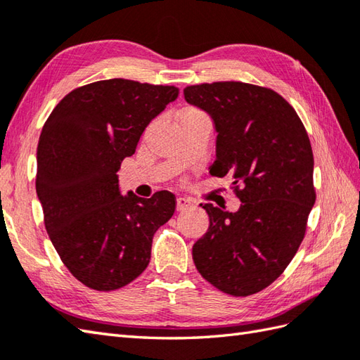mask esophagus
Wrapping results in <instances>:
<instances>
[{
    "mask_svg": "<svg viewBox=\"0 0 360 360\" xmlns=\"http://www.w3.org/2000/svg\"><path fill=\"white\" fill-rule=\"evenodd\" d=\"M190 205H192V201L187 200V198H178V200H176V210L178 212L188 209Z\"/></svg>",
    "mask_w": 360,
    "mask_h": 360,
    "instance_id": "1",
    "label": "esophagus"
}]
</instances>
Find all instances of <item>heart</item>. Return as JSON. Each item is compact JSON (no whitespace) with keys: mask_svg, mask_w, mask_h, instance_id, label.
Instances as JSON below:
<instances>
[{"mask_svg":"<svg viewBox=\"0 0 360 360\" xmlns=\"http://www.w3.org/2000/svg\"><path fill=\"white\" fill-rule=\"evenodd\" d=\"M196 114H201V111L196 110V108H184V110L179 111L178 119H181V117H188V116H196Z\"/></svg>","mask_w":360,"mask_h":360,"instance_id":"obj_1","label":"heart"}]
</instances>
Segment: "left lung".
<instances>
[{
	"label": "left lung",
	"mask_w": 360,
	"mask_h": 360,
	"mask_svg": "<svg viewBox=\"0 0 360 360\" xmlns=\"http://www.w3.org/2000/svg\"><path fill=\"white\" fill-rule=\"evenodd\" d=\"M217 128L210 174L232 176L238 212L201 204L209 231L193 244L196 269L210 285L248 297L277 280L307 233L316 202L314 156L295 110L271 88L213 82L184 89Z\"/></svg>",
	"instance_id": "left-lung-1"
}]
</instances>
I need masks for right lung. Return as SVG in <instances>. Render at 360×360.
<instances>
[{
    "mask_svg": "<svg viewBox=\"0 0 360 360\" xmlns=\"http://www.w3.org/2000/svg\"><path fill=\"white\" fill-rule=\"evenodd\" d=\"M178 93L168 85L98 80L68 93L44 122L35 178L44 227L68 271L91 289L108 292L139 277L153 235L173 217V193L122 196L116 173Z\"/></svg>",
    "mask_w": 360,
    "mask_h": 360,
    "instance_id": "1",
    "label": "right lung"
}]
</instances>
